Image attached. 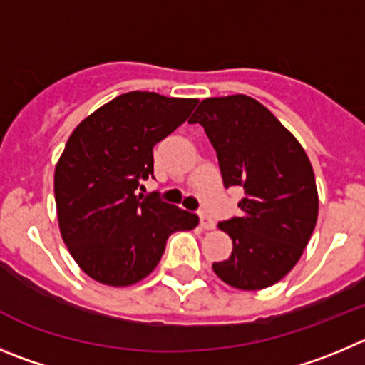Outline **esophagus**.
Masks as SVG:
<instances>
[{"label": "esophagus", "mask_w": 365, "mask_h": 365, "mask_svg": "<svg viewBox=\"0 0 365 365\" xmlns=\"http://www.w3.org/2000/svg\"><path fill=\"white\" fill-rule=\"evenodd\" d=\"M200 227H202V229H205V230H210V229H214V221L210 220L207 214L200 212Z\"/></svg>", "instance_id": "obj_1"}]
</instances>
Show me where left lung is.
Returning <instances> with one entry per match:
<instances>
[{"label": "left lung", "mask_w": 365, "mask_h": 365, "mask_svg": "<svg viewBox=\"0 0 365 365\" xmlns=\"http://www.w3.org/2000/svg\"><path fill=\"white\" fill-rule=\"evenodd\" d=\"M189 122L205 129L223 185L245 190L241 216L217 225L232 240V254L212 270L240 290L275 284L297 264L315 229L319 194L308 155L247 95L205 98Z\"/></svg>", "instance_id": "1"}]
</instances>
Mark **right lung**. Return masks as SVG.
Here are the masks:
<instances>
[{"label": "right lung", "instance_id": "1", "mask_svg": "<svg viewBox=\"0 0 365 365\" xmlns=\"http://www.w3.org/2000/svg\"><path fill=\"white\" fill-rule=\"evenodd\" d=\"M198 98L129 91L84 118L56 165L57 220L81 270L108 286H129L160 263L167 237L198 216L136 194L153 176V148L182 125ZM142 189V187H140Z\"/></svg>", "mask_w": 365, "mask_h": 365}]
</instances>
